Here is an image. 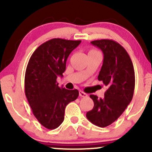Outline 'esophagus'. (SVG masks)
I'll return each instance as SVG.
<instances>
[{"instance_id": "34e87169", "label": "esophagus", "mask_w": 152, "mask_h": 152, "mask_svg": "<svg viewBox=\"0 0 152 152\" xmlns=\"http://www.w3.org/2000/svg\"><path fill=\"white\" fill-rule=\"evenodd\" d=\"M79 96L81 97H87L88 96V94L84 93V92L82 91H79Z\"/></svg>"}]
</instances>
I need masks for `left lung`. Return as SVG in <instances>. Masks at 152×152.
<instances>
[{
	"label": "left lung",
	"mask_w": 152,
	"mask_h": 152,
	"mask_svg": "<svg viewBox=\"0 0 152 152\" xmlns=\"http://www.w3.org/2000/svg\"><path fill=\"white\" fill-rule=\"evenodd\" d=\"M91 43L104 54L98 79L108 88L102 99L90 95L94 106L86 113V118L96 126L106 127L116 121L132 102L135 86L134 69L128 53L119 43L109 39Z\"/></svg>",
	"instance_id": "left-lung-1"
}]
</instances>
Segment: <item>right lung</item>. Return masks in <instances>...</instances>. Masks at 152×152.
<instances>
[{
    "label": "right lung",
    "mask_w": 152,
    "mask_h": 152,
    "mask_svg": "<svg viewBox=\"0 0 152 152\" xmlns=\"http://www.w3.org/2000/svg\"><path fill=\"white\" fill-rule=\"evenodd\" d=\"M81 42L53 38L38 46L29 59L25 94L35 117L48 129L61 124L66 106L78 96L77 89L60 88L56 79L63 76L69 54Z\"/></svg>",
    "instance_id": "right-lung-1"
}]
</instances>
